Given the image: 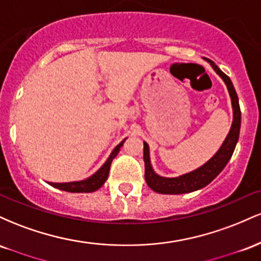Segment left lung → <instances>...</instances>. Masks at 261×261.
<instances>
[{
  "mask_svg": "<svg viewBox=\"0 0 261 261\" xmlns=\"http://www.w3.org/2000/svg\"><path fill=\"white\" fill-rule=\"evenodd\" d=\"M206 61L211 65L215 72L222 79L224 85L227 86V89H228L233 109V121L232 125H230L229 133L227 134L226 139H224L223 143L221 145L220 149L205 164H202L199 168L191 170V172L185 173V174L179 176H173V178L162 176L154 172L153 167L151 164V157H149V146L147 142H143V161H145L146 182H147V185L152 190L158 194L178 195V194L191 193V191H196L205 188L227 166L233 152H234L237 142H238L239 131H241V108H239L238 95H237L236 89L229 77L224 74L214 61H211V60H206Z\"/></svg>",
  "mask_w": 261,
  "mask_h": 261,
  "instance_id": "8db88e82",
  "label": "left lung"
}]
</instances>
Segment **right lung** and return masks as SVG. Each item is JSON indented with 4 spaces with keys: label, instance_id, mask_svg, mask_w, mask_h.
<instances>
[{
    "label": "right lung",
    "instance_id": "add662e5",
    "mask_svg": "<svg viewBox=\"0 0 261 261\" xmlns=\"http://www.w3.org/2000/svg\"><path fill=\"white\" fill-rule=\"evenodd\" d=\"M126 140V139H125ZM125 140H122L115 148L113 149L112 153H110L106 163L100 167L94 174L88 176L87 179H83V180H76V181H67V182H50V185L54 188H58L60 190L68 191V193H93V191L98 190V189L101 188V185L106 182L108 179V175H109L110 166H112V162L114 158L116 157V154L119 153L120 148L124 145Z\"/></svg>",
    "mask_w": 261,
    "mask_h": 261
}]
</instances>
